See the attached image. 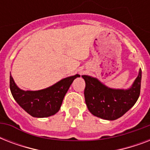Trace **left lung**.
<instances>
[{
	"instance_id": "left-lung-1",
	"label": "left lung",
	"mask_w": 150,
	"mask_h": 150,
	"mask_svg": "<svg viewBox=\"0 0 150 150\" xmlns=\"http://www.w3.org/2000/svg\"><path fill=\"white\" fill-rule=\"evenodd\" d=\"M86 82L85 100L88 109L94 116L114 121L121 117L135 105L140 95L142 71L128 89H110L97 79L82 75Z\"/></svg>"
}]
</instances>
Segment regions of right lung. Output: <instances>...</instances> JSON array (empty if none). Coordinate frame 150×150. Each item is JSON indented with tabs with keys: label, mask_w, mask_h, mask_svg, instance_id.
Listing matches in <instances>:
<instances>
[{
	"label": "right lung",
	"mask_w": 150,
	"mask_h": 150,
	"mask_svg": "<svg viewBox=\"0 0 150 150\" xmlns=\"http://www.w3.org/2000/svg\"><path fill=\"white\" fill-rule=\"evenodd\" d=\"M75 75L61 79L51 86L37 91H24L16 86L10 75V89L13 97L22 109L34 117H47L58 112L62 101Z\"/></svg>",
	"instance_id": "1"
}]
</instances>
